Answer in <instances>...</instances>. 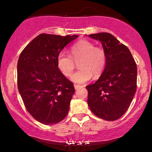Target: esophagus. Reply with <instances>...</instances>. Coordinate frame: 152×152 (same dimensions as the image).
<instances>
[{
    "label": "esophagus",
    "mask_w": 152,
    "mask_h": 152,
    "mask_svg": "<svg viewBox=\"0 0 152 152\" xmlns=\"http://www.w3.org/2000/svg\"><path fill=\"white\" fill-rule=\"evenodd\" d=\"M74 88H75V89H78V88H81V86H79V85H77V84H75Z\"/></svg>",
    "instance_id": "esophagus-1"
}]
</instances>
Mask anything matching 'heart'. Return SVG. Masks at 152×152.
Masks as SVG:
<instances>
[{
    "label": "heart",
    "mask_w": 152,
    "mask_h": 152,
    "mask_svg": "<svg viewBox=\"0 0 152 152\" xmlns=\"http://www.w3.org/2000/svg\"><path fill=\"white\" fill-rule=\"evenodd\" d=\"M70 54L60 52L57 56V66L64 76H69L74 69L75 61L80 60V69L71 76L74 83H85L89 81L92 75L94 78H98L106 66L105 50L102 47L95 46L91 41L81 40L74 43L70 48Z\"/></svg>",
    "instance_id": "1"
}]
</instances>
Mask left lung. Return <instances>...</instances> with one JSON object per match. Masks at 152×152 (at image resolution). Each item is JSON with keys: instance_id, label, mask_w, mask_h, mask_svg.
<instances>
[{"instance_id": "obj_1", "label": "left lung", "mask_w": 152, "mask_h": 152, "mask_svg": "<svg viewBox=\"0 0 152 152\" xmlns=\"http://www.w3.org/2000/svg\"><path fill=\"white\" fill-rule=\"evenodd\" d=\"M99 40L106 53L104 72L95 83L86 86L92 112L106 121L121 117L137 91V64L129 48L108 33L91 34Z\"/></svg>"}]
</instances>
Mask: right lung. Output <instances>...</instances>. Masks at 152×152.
<instances>
[{
    "label": "right lung",
    "mask_w": 152,
    "mask_h": 152,
    "mask_svg": "<svg viewBox=\"0 0 152 152\" xmlns=\"http://www.w3.org/2000/svg\"><path fill=\"white\" fill-rule=\"evenodd\" d=\"M77 35L41 34L20 53L17 65L19 93L28 113L46 125L61 121L69 110L74 83L57 66V56Z\"/></svg>",
    "instance_id": "1"
}]
</instances>
